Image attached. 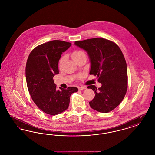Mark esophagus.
Returning <instances> with one entry per match:
<instances>
[{"label": "esophagus", "mask_w": 155, "mask_h": 155, "mask_svg": "<svg viewBox=\"0 0 155 155\" xmlns=\"http://www.w3.org/2000/svg\"><path fill=\"white\" fill-rule=\"evenodd\" d=\"M86 89V87H84V86H81V87H78V89L79 90H83V89Z\"/></svg>", "instance_id": "obj_1"}]
</instances>
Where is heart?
<instances>
[{
	"mask_svg": "<svg viewBox=\"0 0 155 155\" xmlns=\"http://www.w3.org/2000/svg\"><path fill=\"white\" fill-rule=\"evenodd\" d=\"M84 54V52H82V51H75L73 52L72 54H71V58L73 60V61H75L77 60V59H79L80 57H81L82 55H83ZM66 58L65 57H63L61 58L60 60H59V66L60 67L62 64L63 63L64 61L65 60Z\"/></svg>",
	"mask_w": 155,
	"mask_h": 155,
	"instance_id": "heart-1",
	"label": "heart"
}]
</instances>
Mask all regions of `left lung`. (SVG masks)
Here are the masks:
<instances>
[{
  "label": "left lung",
  "instance_id": "left-lung-1",
  "mask_svg": "<svg viewBox=\"0 0 155 155\" xmlns=\"http://www.w3.org/2000/svg\"><path fill=\"white\" fill-rule=\"evenodd\" d=\"M75 45L88 53L91 69L89 74L97 76L102 84L97 89L90 85L95 94L89 102L91 108L106 113L118 106L127 90V68L124 55L118 45L101 38L75 42Z\"/></svg>",
  "mask_w": 155,
  "mask_h": 155
}]
</instances>
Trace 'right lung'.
Returning <instances> with one entry per match:
<instances>
[{
    "instance_id": "add662e5",
    "label": "right lung",
    "mask_w": 155,
    "mask_h": 155,
    "mask_svg": "<svg viewBox=\"0 0 155 155\" xmlns=\"http://www.w3.org/2000/svg\"><path fill=\"white\" fill-rule=\"evenodd\" d=\"M71 43L54 40L34 48L27 59L25 67L27 85L34 102L45 113L56 115L67 109L71 95L76 87L59 89L53 80L59 74L58 63L61 54Z\"/></svg>"
}]
</instances>
